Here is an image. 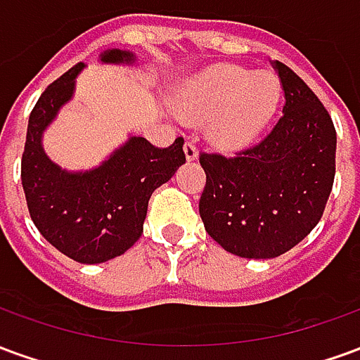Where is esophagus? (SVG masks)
Wrapping results in <instances>:
<instances>
[{
  "label": "esophagus",
  "instance_id": "esophagus-1",
  "mask_svg": "<svg viewBox=\"0 0 360 360\" xmlns=\"http://www.w3.org/2000/svg\"><path fill=\"white\" fill-rule=\"evenodd\" d=\"M185 158L188 162H193L198 158V148H196V141H187L185 142Z\"/></svg>",
  "mask_w": 360,
  "mask_h": 360
}]
</instances>
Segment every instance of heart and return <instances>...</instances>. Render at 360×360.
<instances>
[{"label": "heart", "mask_w": 360, "mask_h": 360, "mask_svg": "<svg viewBox=\"0 0 360 360\" xmlns=\"http://www.w3.org/2000/svg\"><path fill=\"white\" fill-rule=\"evenodd\" d=\"M281 81L271 71L216 65L188 82L179 98L181 115L204 123L208 136L224 150H239L255 142L270 123L281 102Z\"/></svg>", "instance_id": "obj_1"}]
</instances>
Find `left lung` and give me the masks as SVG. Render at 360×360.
I'll list each match as a JSON object with an SVG mask.
<instances>
[{
	"instance_id": "obj_1",
	"label": "left lung",
	"mask_w": 360,
	"mask_h": 360,
	"mask_svg": "<svg viewBox=\"0 0 360 360\" xmlns=\"http://www.w3.org/2000/svg\"><path fill=\"white\" fill-rule=\"evenodd\" d=\"M285 103L271 133L235 156L200 154L204 227L227 252L276 258L316 227L335 175V127L318 96L274 61Z\"/></svg>"
}]
</instances>
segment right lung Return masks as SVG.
Wrapping results in <instances>:
<instances>
[{"label":"right lung","mask_w":360,"mask_h":360,"mask_svg":"<svg viewBox=\"0 0 360 360\" xmlns=\"http://www.w3.org/2000/svg\"><path fill=\"white\" fill-rule=\"evenodd\" d=\"M133 59L131 51L102 53L103 63ZM82 67H71L38 98L28 119L20 181L30 218L44 239L81 264H100L139 241L150 196L185 164V152L183 139L156 148L142 136H131L90 172L71 173L53 164L42 148V133L71 100Z\"/></svg>","instance_id":"add662e5"}]
</instances>
